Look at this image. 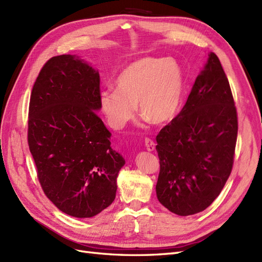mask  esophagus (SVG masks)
Segmentation results:
<instances>
[{
    "instance_id": "34e87169",
    "label": "esophagus",
    "mask_w": 262,
    "mask_h": 262,
    "mask_svg": "<svg viewBox=\"0 0 262 262\" xmlns=\"http://www.w3.org/2000/svg\"><path fill=\"white\" fill-rule=\"evenodd\" d=\"M144 143H145V147H146V149H147V150H149V152H152V150H154V149H155V143H154V141H153L152 139L145 138V140H144Z\"/></svg>"
}]
</instances>
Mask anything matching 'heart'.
Masks as SVG:
<instances>
[{
  "instance_id": "heart-1",
  "label": "heart",
  "mask_w": 262,
  "mask_h": 262,
  "mask_svg": "<svg viewBox=\"0 0 262 262\" xmlns=\"http://www.w3.org/2000/svg\"><path fill=\"white\" fill-rule=\"evenodd\" d=\"M184 87V73L175 60L141 58L121 71L116 90L100 93V112L117 130L124 128L136 116L137 104L141 114L153 123H166L178 112Z\"/></svg>"
}]
</instances>
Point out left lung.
I'll use <instances>...</instances> for the list:
<instances>
[{"instance_id": "obj_1", "label": "left lung", "mask_w": 262, "mask_h": 262, "mask_svg": "<svg viewBox=\"0 0 262 262\" xmlns=\"http://www.w3.org/2000/svg\"><path fill=\"white\" fill-rule=\"evenodd\" d=\"M237 131L231 86L211 52L184 108L156 137L158 201L181 216L210 207L231 175Z\"/></svg>"}]
</instances>
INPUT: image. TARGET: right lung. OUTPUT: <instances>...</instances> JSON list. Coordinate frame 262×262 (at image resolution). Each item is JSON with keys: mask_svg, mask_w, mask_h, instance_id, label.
<instances>
[{"mask_svg": "<svg viewBox=\"0 0 262 262\" xmlns=\"http://www.w3.org/2000/svg\"><path fill=\"white\" fill-rule=\"evenodd\" d=\"M100 78L76 55L49 59L30 95L28 145L47 198L63 213L92 217L116 198L123 157L96 112Z\"/></svg>", "mask_w": 262, "mask_h": 262, "instance_id": "right-lung-1", "label": "right lung"}]
</instances>
